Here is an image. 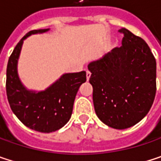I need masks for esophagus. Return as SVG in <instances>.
Wrapping results in <instances>:
<instances>
[{
    "instance_id": "34e87169",
    "label": "esophagus",
    "mask_w": 161,
    "mask_h": 161,
    "mask_svg": "<svg viewBox=\"0 0 161 161\" xmlns=\"http://www.w3.org/2000/svg\"><path fill=\"white\" fill-rule=\"evenodd\" d=\"M90 76H91V74H90V72H89V71H86V80H89Z\"/></svg>"
}]
</instances>
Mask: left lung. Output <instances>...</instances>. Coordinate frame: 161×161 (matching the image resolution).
<instances>
[{
  "instance_id": "8db88e82",
  "label": "left lung",
  "mask_w": 161,
  "mask_h": 161,
  "mask_svg": "<svg viewBox=\"0 0 161 161\" xmlns=\"http://www.w3.org/2000/svg\"><path fill=\"white\" fill-rule=\"evenodd\" d=\"M122 47L91 61L89 83L97 116L108 127L125 130L149 112L156 95V59L145 41L129 30Z\"/></svg>"
}]
</instances>
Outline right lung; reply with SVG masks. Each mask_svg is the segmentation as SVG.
<instances>
[{"mask_svg":"<svg viewBox=\"0 0 161 161\" xmlns=\"http://www.w3.org/2000/svg\"><path fill=\"white\" fill-rule=\"evenodd\" d=\"M50 29L28 32L11 54L6 70V94L16 117L28 128L49 133L61 129L70 120L75 96L86 81V72L63 74L45 90L29 89L21 82L17 64L24 41L33 34L47 32Z\"/></svg>","mask_w":161,"mask_h":161,"instance_id":"1","label":"right lung"}]
</instances>
